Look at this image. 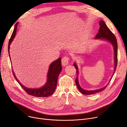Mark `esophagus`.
<instances>
[{
	"label": "esophagus",
	"instance_id": "1",
	"mask_svg": "<svg viewBox=\"0 0 127 127\" xmlns=\"http://www.w3.org/2000/svg\"><path fill=\"white\" fill-rule=\"evenodd\" d=\"M69 58L67 57H64L62 59V65L63 66H66V65H67L68 64V62H69Z\"/></svg>",
	"mask_w": 127,
	"mask_h": 127
}]
</instances>
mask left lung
<instances>
[{"label": "left lung", "mask_w": 127, "mask_h": 127, "mask_svg": "<svg viewBox=\"0 0 127 127\" xmlns=\"http://www.w3.org/2000/svg\"><path fill=\"white\" fill-rule=\"evenodd\" d=\"M99 24L100 25L99 29L98 32L97 33L95 38V39H100L101 40H106L108 41L110 43L113 47L114 49V72L112 74V76L110 80V81H111L112 78L113 77V75L114 74V72L115 71L116 66H117V40L114 36V35L112 32L109 30V29L107 27L106 23L103 20H100L99 22ZM73 66L75 67L76 69V71H77V78L75 79V84L77 85V88L79 90V91L82 93L83 95H94L95 94H96L97 92H99L101 91H103L107 87L109 83L107 84L105 87L99 89H96L95 90H84L83 89L81 86L80 85L79 83V79H78V75L79 73V68L78 65L75 62L73 63Z\"/></svg>", "instance_id": "8db88e82"}]
</instances>
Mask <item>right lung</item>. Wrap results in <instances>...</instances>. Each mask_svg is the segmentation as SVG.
<instances>
[{"label":"right lung","instance_id":"add662e5","mask_svg":"<svg viewBox=\"0 0 127 127\" xmlns=\"http://www.w3.org/2000/svg\"><path fill=\"white\" fill-rule=\"evenodd\" d=\"M18 22L17 23L15 26L14 31L13 32L11 37L8 42V50L9 57L11 59L10 55V45L12 41H13L15 36L16 35L17 29V25ZM61 58H59L56 61L53 62L50 64L48 68V71L47 74V81L44 85L39 88H29L23 86L22 84L19 81V80L16 78L15 73L13 70V73L14 78L17 82L20 84L21 87L29 95L36 96V97H48L53 95L55 91L58 81V76L62 70L61 66ZM11 61V60H10Z\"/></svg>","mask_w":127,"mask_h":127}]
</instances>
